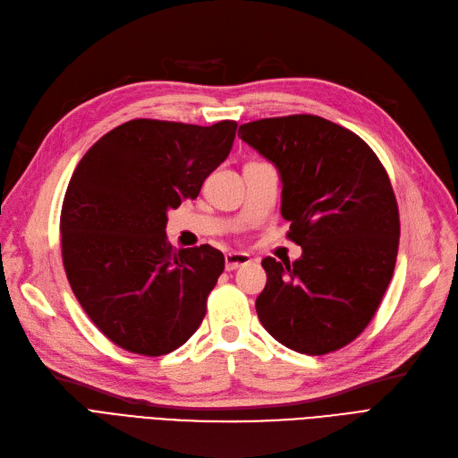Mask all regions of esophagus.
Here are the masks:
<instances>
[{
	"label": "esophagus",
	"instance_id": "obj_1",
	"mask_svg": "<svg viewBox=\"0 0 458 458\" xmlns=\"http://www.w3.org/2000/svg\"><path fill=\"white\" fill-rule=\"evenodd\" d=\"M250 255H247V252H226L225 255V266L228 272H233V269H238L242 266H247L250 264Z\"/></svg>",
	"mask_w": 458,
	"mask_h": 458
}]
</instances>
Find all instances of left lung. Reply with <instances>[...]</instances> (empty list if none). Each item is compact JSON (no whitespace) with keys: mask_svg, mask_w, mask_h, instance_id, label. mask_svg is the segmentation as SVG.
Segmentation results:
<instances>
[{"mask_svg":"<svg viewBox=\"0 0 458 458\" xmlns=\"http://www.w3.org/2000/svg\"><path fill=\"white\" fill-rule=\"evenodd\" d=\"M240 138L281 177V215L301 247L293 264L262 260V327L303 354L352 342L393 279L400 218L391 181L357 133L315 114L262 118Z\"/></svg>","mask_w":458,"mask_h":458,"instance_id":"obj_1","label":"left lung"}]
</instances>
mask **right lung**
<instances>
[{"mask_svg": "<svg viewBox=\"0 0 458 458\" xmlns=\"http://www.w3.org/2000/svg\"><path fill=\"white\" fill-rule=\"evenodd\" d=\"M235 130L233 121L135 118L98 140L75 167L60 216L65 276L92 323L118 347L160 357L206 317L225 257L211 245H169L167 209L199 194L230 155Z\"/></svg>", "mask_w": 458, "mask_h": 458, "instance_id": "obj_1", "label": "right lung"}]
</instances>
